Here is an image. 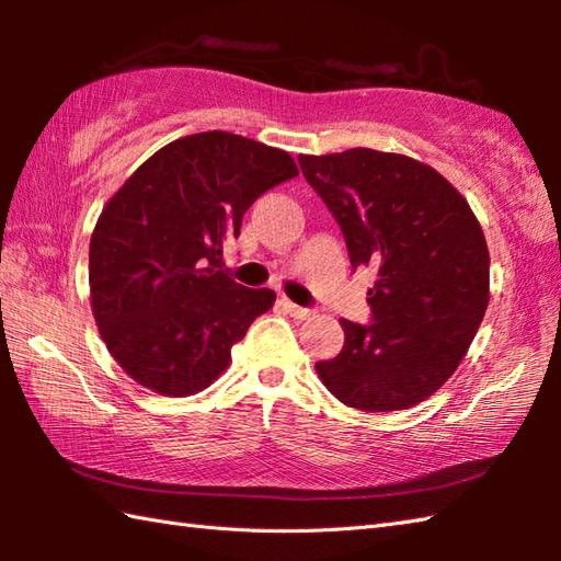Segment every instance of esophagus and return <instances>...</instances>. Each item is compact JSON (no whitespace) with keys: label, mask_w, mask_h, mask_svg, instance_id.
Returning a JSON list of instances; mask_svg holds the SVG:
<instances>
[{"label":"esophagus","mask_w":561,"mask_h":561,"mask_svg":"<svg viewBox=\"0 0 561 561\" xmlns=\"http://www.w3.org/2000/svg\"><path fill=\"white\" fill-rule=\"evenodd\" d=\"M282 304V308L284 311H287L291 318H296V320H306V318H311L313 316V311L311 308H304V306H296L294 301H289V299H282L279 301Z\"/></svg>","instance_id":"34e87169"}]
</instances>
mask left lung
I'll return each mask as SVG.
<instances>
[{"label": "left lung", "instance_id": "1", "mask_svg": "<svg viewBox=\"0 0 561 561\" xmlns=\"http://www.w3.org/2000/svg\"><path fill=\"white\" fill-rule=\"evenodd\" d=\"M337 219L352 267H374L371 325L340 320L344 347L316 371L347 408L410 410L446 383L490 306V250L456 187L404 153L299 157Z\"/></svg>", "mask_w": 561, "mask_h": 561}]
</instances>
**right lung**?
<instances>
[{"label":"right lung","mask_w":561,"mask_h":561,"mask_svg":"<svg viewBox=\"0 0 561 561\" xmlns=\"http://www.w3.org/2000/svg\"><path fill=\"white\" fill-rule=\"evenodd\" d=\"M296 175L287 151L211 129L161 147L105 202L89 245L91 311L135 383L185 398L229 368L277 296L224 274V245L262 193Z\"/></svg>","instance_id":"right-lung-1"}]
</instances>
